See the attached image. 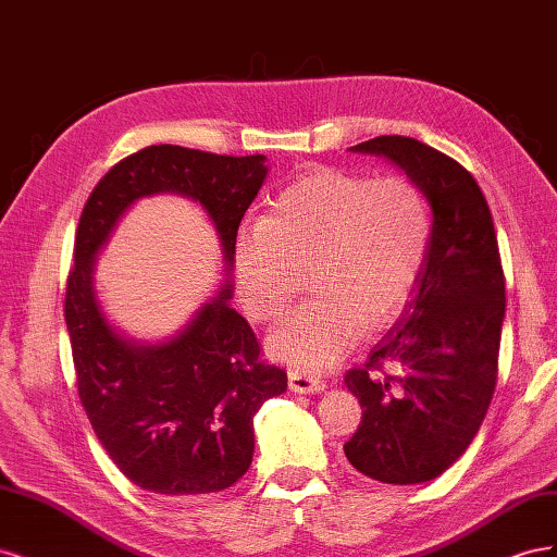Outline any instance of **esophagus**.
I'll return each mask as SVG.
<instances>
[{
  "instance_id": "34e87169",
  "label": "esophagus",
  "mask_w": 557,
  "mask_h": 557,
  "mask_svg": "<svg viewBox=\"0 0 557 557\" xmlns=\"http://www.w3.org/2000/svg\"><path fill=\"white\" fill-rule=\"evenodd\" d=\"M288 383H290V391L293 393L313 395V393H323L325 391V381L323 379H318L315 374H309V372H301V369H293V372L288 374Z\"/></svg>"
}]
</instances>
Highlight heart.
<instances>
[{
    "mask_svg": "<svg viewBox=\"0 0 557 557\" xmlns=\"http://www.w3.org/2000/svg\"><path fill=\"white\" fill-rule=\"evenodd\" d=\"M432 242V207L407 174L320 166L295 181L234 246L242 305L276 320L311 274L315 299L269 334V352L307 372L339 362L407 305Z\"/></svg>",
    "mask_w": 557,
    "mask_h": 557,
    "instance_id": "b5f03b06",
    "label": "heart"
}]
</instances>
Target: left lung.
Instances as JSON below:
<instances>
[{
	"instance_id": "1",
	"label": "left lung",
	"mask_w": 557,
	"mask_h": 557,
	"mask_svg": "<svg viewBox=\"0 0 557 557\" xmlns=\"http://www.w3.org/2000/svg\"><path fill=\"white\" fill-rule=\"evenodd\" d=\"M350 150L383 156L423 185L432 242L399 320L344 379L362 407L344 453L374 481L425 483L474 442L495 393L507 307L497 234L474 176L436 148L393 134Z\"/></svg>"
}]
</instances>
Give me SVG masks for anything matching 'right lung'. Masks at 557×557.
Masks as SVG:
<instances>
[{"label":"right lung","mask_w":557,"mask_h":557,"mask_svg":"<svg viewBox=\"0 0 557 557\" xmlns=\"http://www.w3.org/2000/svg\"><path fill=\"white\" fill-rule=\"evenodd\" d=\"M267 172L264 156L148 146L109 170L83 207L64 297L78 397L109 458L148 493L190 497L237 483L256 450L252 416L285 393L288 374L260 360L256 334L230 307V278L172 339H127L97 299V252L134 201L174 193L207 211L230 276L239 223Z\"/></svg>","instance_id":"right-lung-1"}]
</instances>
